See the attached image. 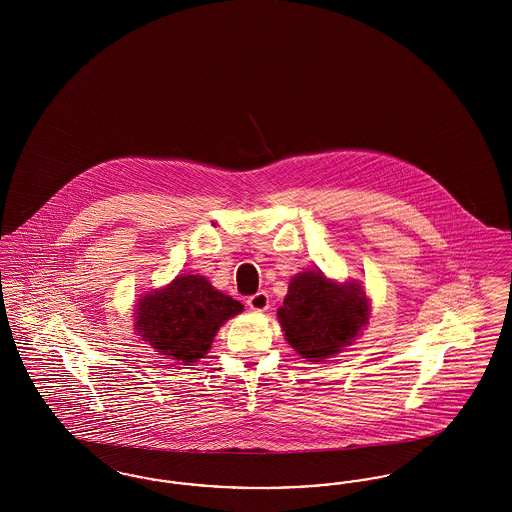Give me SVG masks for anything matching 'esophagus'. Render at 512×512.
Masks as SVG:
<instances>
[{"label": "esophagus", "mask_w": 512, "mask_h": 512, "mask_svg": "<svg viewBox=\"0 0 512 512\" xmlns=\"http://www.w3.org/2000/svg\"><path fill=\"white\" fill-rule=\"evenodd\" d=\"M268 293L267 292H257L255 295H251L249 299H247V305H249V309L251 311H255V313H265L268 309Z\"/></svg>", "instance_id": "obj_1"}]
</instances>
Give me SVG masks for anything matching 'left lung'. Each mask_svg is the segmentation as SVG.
<instances>
[{"label": "left lung", "instance_id": "8db88e82", "mask_svg": "<svg viewBox=\"0 0 512 512\" xmlns=\"http://www.w3.org/2000/svg\"><path fill=\"white\" fill-rule=\"evenodd\" d=\"M370 320V299L357 280L338 282L322 270L290 280L278 322L297 355L324 361L357 340Z\"/></svg>", "mask_w": 512, "mask_h": 512}]
</instances>
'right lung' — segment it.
Wrapping results in <instances>:
<instances>
[{
	"label": "right lung",
	"mask_w": 512,
	"mask_h": 512,
	"mask_svg": "<svg viewBox=\"0 0 512 512\" xmlns=\"http://www.w3.org/2000/svg\"><path fill=\"white\" fill-rule=\"evenodd\" d=\"M244 305L213 288L199 274H178L171 284L144 293L134 309V328L155 351L182 365L203 359L220 326Z\"/></svg>",
	"instance_id": "1"
}]
</instances>
